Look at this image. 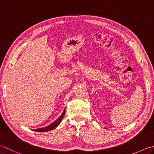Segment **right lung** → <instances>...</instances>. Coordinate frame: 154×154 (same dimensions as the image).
Here are the masks:
<instances>
[{
  "mask_svg": "<svg viewBox=\"0 0 154 154\" xmlns=\"http://www.w3.org/2000/svg\"><path fill=\"white\" fill-rule=\"evenodd\" d=\"M65 111L64 110L63 112L62 113L61 116L58 119H57L56 120H55L54 122L51 124L50 125H49L48 126H46V127H45V128H42L37 129V130H35V132H48V131H50V130L55 129V128H56L59 125V124H60V122H61V120H62V119H63V116L65 115Z\"/></svg>",
  "mask_w": 154,
  "mask_h": 154,
  "instance_id": "obj_1",
  "label": "right lung"
}]
</instances>
